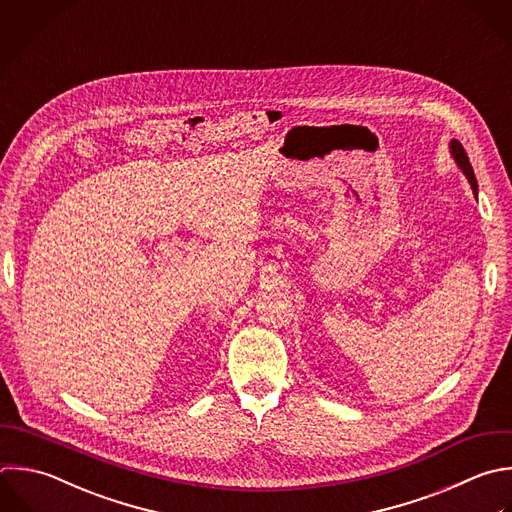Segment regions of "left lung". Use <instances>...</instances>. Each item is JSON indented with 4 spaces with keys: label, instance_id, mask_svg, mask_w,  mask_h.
Instances as JSON below:
<instances>
[{
    "label": "left lung",
    "instance_id": "left-lung-1",
    "mask_svg": "<svg viewBox=\"0 0 512 512\" xmlns=\"http://www.w3.org/2000/svg\"><path fill=\"white\" fill-rule=\"evenodd\" d=\"M450 154H452V158L456 160V164H458V168L462 170V174L468 178V182H470V186H472V192L476 194L478 186H476L474 170H472V166H470V162H468V156H466V152H464V148H462V144H460L458 140H452V142H450Z\"/></svg>",
    "mask_w": 512,
    "mask_h": 512
}]
</instances>
